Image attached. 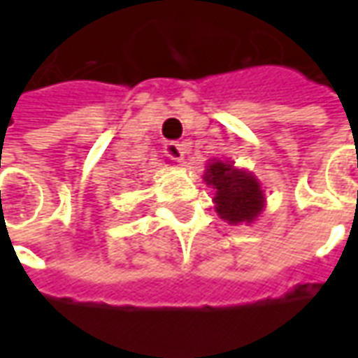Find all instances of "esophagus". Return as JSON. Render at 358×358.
Instances as JSON below:
<instances>
[{"label":"esophagus","instance_id":"esophagus-1","mask_svg":"<svg viewBox=\"0 0 358 358\" xmlns=\"http://www.w3.org/2000/svg\"><path fill=\"white\" fill-rule=\"evenodd\" d=\"M184 153H186V149H184L182 143H176V141L164 143V155L171 157L172 161H182V159H184Z\"/></svg>","mask_w":358,"mask_h":358}]
</instances>
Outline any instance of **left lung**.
<instances>
[{
	"mask_svg": "<svg viewBox=\"0 0 358 358\" xmlns=\"http://www.w3.org/2000/svg\"><path fill=\"white\" fill-rule=\"evenodd\" d=\"M203 178L217 192L213 199L215 209L226 222L251 224L263 213V187L251 172L240 171L228 161H213Z\"/></svg>",
	"mask_w": 358,
	"mask_h": 358,
	"instance_id": "left-lung-1",
	"label": "left lung"
}]
</instances>
